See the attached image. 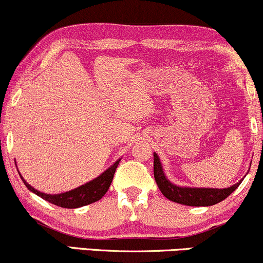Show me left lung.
<instances>
[{
    "mask_svg": "<svg viewBox=\"0 0 263 263\" xmlns=\"http://www.w3.org/2000/svg\"><path fill=\"white\" fill-rule=\"evenodd\" d=\"M153 173L157 185L162 194L174 203L189 205V206H210L226 199L240 185L242 179L234 185L224 189L216 188H192V186H178L171 183L163 172L161 161L157 153H153Z\"/></svg>",
    "mask_w": 263,
    "mask_h": 263,
    "instance_id": "8db88e82",
    "label": "left lung"
}]
</instances>
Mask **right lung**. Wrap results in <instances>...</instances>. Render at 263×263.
<instances>
[{"instance_id":"right-lung-1","label":"right lung","mask_w":263,"mask_h":263,"mask_svg":"<svg viewBox=\"0 0 263 263\" xmlns=\"http://www.w3.org/2000/svg\"><path fill=\"white\" fill-rule=\"evenodd\" d=\"M120 161H121V159L115 162L108 170L105 171L104 173L100 174L98 178H95V179L90 180L89 183L78 186V188L70 190V192L60 193V194H45V193L39 192V190L34 189L33 186L29 185V184L23 179L21 174L20 176L22 178L23 183L26 184L27 188L34 193V194H37L38 197H41L42 199H44V200L57 205V206L75 209V208L85 206V205L95 203V201L100 200V199L106 194V192L111 185V182H112L114 174L115 172H116V168L117 165H119Z\"/></svg>"}]
</instances>
